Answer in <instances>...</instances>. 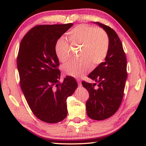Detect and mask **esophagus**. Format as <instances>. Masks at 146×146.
<instances>
[{"label": "esophagus", "mask_w": 146, "mask_h": 146, "mask_svg": "<svg viewBox=\"0 0 146 146\" xmlns=\"http://www.w3.org/2000/svg\"><path fill=\"white\" fill-rule=\"evenodd\" d=\"M76 81H77V83H78V86H82V84H81V82H80V80H76Z\"/></svg>", "instance_id": "esophagus-1"}]
</instances>
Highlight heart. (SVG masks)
I'll list each match as a JSON object with an SVG mask.
<instances>
[{"instance_id": "1", "label": "heart", "mask_w": 146, "mask_h": 146, "mask_svg": "<svg viewBox=\"0 0 146 146\" xmlns=\"http://www.w3.org/2000/svg\"><path fill=\"white\" fill-rule=\"evenodd\" d=\"M67 39L73 46H80V60L70 61L62 66L66 75L79 78L102 62L107 56L110 41L107 33L101 29L87 24H80L67 33ZM69 44L64 38L56 41L54 51L60 62L68 59Z\"/></svg>"}]
</instances>
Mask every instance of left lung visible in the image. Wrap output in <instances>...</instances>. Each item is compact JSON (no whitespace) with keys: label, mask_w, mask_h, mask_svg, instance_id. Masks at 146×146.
Returning <instances> with one entry per match:
<instances>
[{"label":"left lung","mask_w":146,"mask_h":146,"mask_svg":"<svg viewBox=\"0 0 146 146\" xmlns=\"http://www.w3.org/2000/svg\"><path fill=\"white\" fill-rule=\"evenodd\" d=\"M103 28L110 41L105 62L99 64L88 77L98 82V88L83 81L82 86L88 91L90 97L86 102V111L91 119L102 120L117 111L122 102L127 74V60L122 44L117 33L104 24L94 22Z\"/></svg>","instance_id":"obj_1"}]
</instances>
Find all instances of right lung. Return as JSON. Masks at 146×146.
<instances>
[{"label":"right lung","mask_w":146,"mask_h":146,"mask_svg":"<svg viewBox=\"0 0 146 146\" xmlns=\"http://www.w3.org/2000/svg\"><path fill=\"white\" fill-rule=\"evenodd\" d=\"M73 25L36 26L20 44L17 68L22 91L33 114L47 123H57L66 117V100L78 86L70 76L59 82L60 64L54 51L56 41Z\"/></svg>","instance_id":"right-lung-1"}]
</instances>
